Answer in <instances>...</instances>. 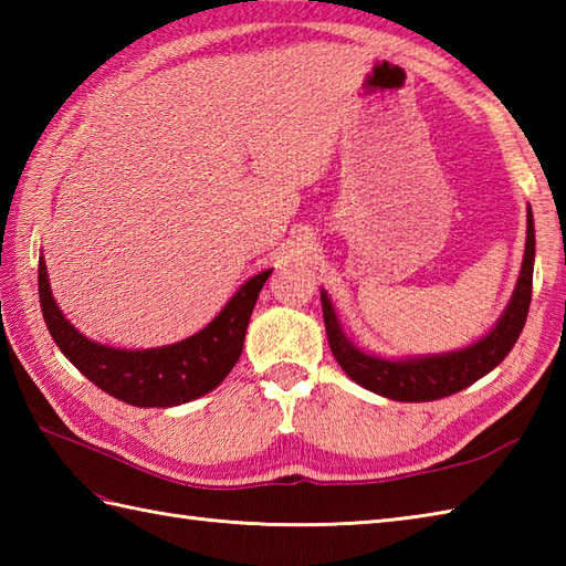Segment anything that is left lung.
I'll return each instance as SVG.
<instances>
[{"instance_id":"obj_1","label":"left lung","mask_w":566,"mask_h":566,"mask_svg":"<svg viewBox=\"0 0 566 566\" xmlns=\"http://www.w3.org/2000/svg\"><path fill=\"white\" fill-rule=\"evenodd\" d=\"M533 264H535V223L533 211L527 207V235L518 282L509 306L503 308L496 326L484 338L440 355H413V357H381L359 350L340 328L338 314L331 304L326 290H321L323 321H326L328 345L333 357L345 369V375L359 387L387 396L391 401H436L444 396L467 389L469 384L482 379L491 369L503 363L525 326L527 308L533 296Z\"/></svg>"}]
</instances>
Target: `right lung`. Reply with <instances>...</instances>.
Here are the masks:
<instances>
[{"instance_id":"add662e5","label":"right lung","mask_w":566,"mask_h":566,"mask_svg":"<svg viewBox=\"0 0 566 566\" xmlns=\"http://www.w3.org/2000/svg\"><path fill=\"white\" fill-rule=\"evenodd\" d=\"M270 274L272 270H264L250 276L207 328L148 350H122L94 343L72 326L55 304L43 255L39 258V298L45 326L60 353L92 384L130 406L170 408L213 391L235 367L252 308Z\"/></svg>"}]
</instances>
